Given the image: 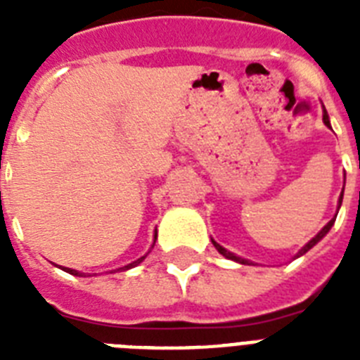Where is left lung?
Listing matches in <instances>:
<instances>
[{
  "label": "left lung",
  "instance_id": "obj_1",
  "mask_svg": "<svg viewBox=\"0 0 360 360\" xmlns=\"http://www.w3.org/2000/svg\"><path fill=\"white\" fill-rule=\"evenodd\" d=\"M323 120H324V124H326V126H328V128H332V126H330V119H328V113H326V110H324V113H323ZM342 191H345V189H342ZM341 203H342V195H341V198H339V207H341ZM333 221H335V218H332V219H330L328 224H326V225H324L323 229H321V232H319V234H317L316 238H311V240L308 241L307 245H304L303 249L299 250V252H297V256H295V257L303 256V254H304V252H308V250H310L311 247H314V245L317 243V241H319V240H323V238L326 236V232H328L330 229H332ZM212 245H214L216 249H218V252H219V254H224L225 257H229V259H232V262H238V263H243V265H249V262H247V259H241V257L234 256V254H232V252H229V250H225L224 247H221V245H218V243H216V241H212Z\"/></svg>",
  "mask_w": 360,
  "mask_h": 360
}]
</instances>
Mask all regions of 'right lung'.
Returning a JSON list of instances; mask_svg holds the SVG:
<instances>
[{"label": "right lung", "instance_id": "obj_1", "mask_svg": "<svg viewBox=\"0 0 360 360\" xmlns=\"http://www.w3.org/2000/svg\"><path fill=\"white\" fill-rule=\"evenodd\" d=\"M155 240H157V234H155ZM155 245V243H153ZM146 256H142V257H139V259H136V262H133V263H129V265H126V266H120V269H117V270H128V269H133V266H136L139 265V263L142 262V259H144ZM65 270V272H68V274H73V276H82L81 272H77V270H73V269H63Z\"/></svg>", "mask_w": 360, "mask_h": 360}]
</instances>
